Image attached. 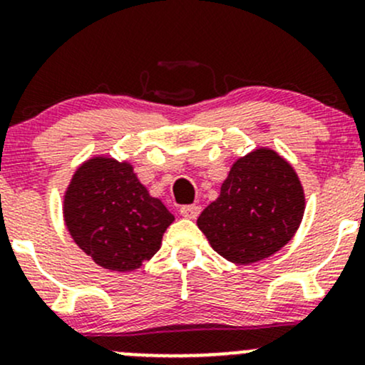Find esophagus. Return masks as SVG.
Here are the masks:
<instances>
[{
  "label": "esophagus",
  "instance_id": "esophagus-1",
  "mask_svg": "<svg viewBox=\"0 0 365 365\" xmlns=\"http://www.w3.org/2000/svg\"><path fill=\"white\" fill-rule=\"evenodd\" d=\"M202 207L200 205H182L181 207V215L186 219H197Z\"/></svg>",
  "mask_w": 365,
  "mask_h": 365
}]
</instances>
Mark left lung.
<instances>
[{
    "label": "left lung",
    "instance_id": "left-lung-1",
    "mask_svg": "<svg viewBox=\"0 0 365 365\" xmlns=\"http://www.w3.org/2000/svg\"><path fill=\"white\" fill-rule=\"evenodd\" d=\"M304 191L291 163L259 148L231 165L221 193L197 225L219 256L252 264L273 256L296 235Z\"/></svg>",
    "mask_w": 365,
    "mask_h": 365
}]
</instances>
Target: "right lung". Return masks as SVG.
<instances>
[{"mask_svg":"<svg viewBox=\"0 0 365 365\" xmlns=\"http://www.w3.org/2000/svg\"><path fill=\"white\" fill-rule=\"evenodd\" d=\"M64 221L87 256L111 272H134L151 259L174 221L134 167L93 156L78 167L64 195Z\"/></svg>","mask_w":365,"mask_h":365,"instance_id":"1","label":"right lung"}]
</instances>
